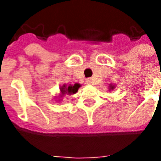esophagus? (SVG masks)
Wrapping results in <instances>:
<instances>
[{
  "label": "esophagus",
  "mask_w": 161,
  "mask_h": 161,
  "mask_svg": "<svg viewBox=\"0 0 161 161\" xmlns=\"http://www.w3.org/2000/svg\"><path fill=\"white\" fill-rule=\"evenodd\" d=\"M86 82L88 84H92V80H91L90 78H88V79L86 80Z\"/></svg>",
  "instance_id": "obj_1"
}]
</instances>
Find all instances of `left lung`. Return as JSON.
I'll use <instances>...</instances> for the list:
<instances>
[{
  "label": "left lung",
  "mask_w": 161,
  "mask_h": 161,
  "mask_svg": "<svg viewBox=\"0 0 161 161\" xmlns=\"http://www.w3.org/2000/svg\"><path fill=\"white\" fill-rule=\"evenodd\" d=\"M114 89V85H109V90H113Z\"/></svg>",
  "instance_id": "8db88e82"
}]
</instances>
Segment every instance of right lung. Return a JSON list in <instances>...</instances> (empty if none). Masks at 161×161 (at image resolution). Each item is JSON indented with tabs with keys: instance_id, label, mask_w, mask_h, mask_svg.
I'll list each match as a JSON object with an SVG mask.
<instances>
[{
	"instance_id": "obj_1",
	"label": "right lung",
	"mask_w": 161,
	"mask_h": 161,
	"mask_svg": "<svg viewBox=\"0 0 161 161\" xmlns=\"http://www.w3.org/2000/svg\"><path fill=\"white\" fill-rule=\"evenodd\" d=\"M80 87V84L79 83L69 84V85L64 84V85L61 86V88H60V92H61V94L57 97L56 99H59V98L64 97V95H73V94H75L78 91ZM59 100H60V99H59Z\"/></svg>"
}]
</instances>
